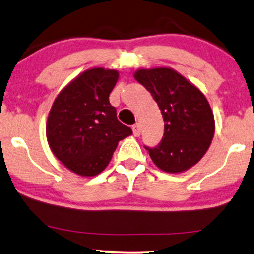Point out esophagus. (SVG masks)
<instances>
[{"label": "esophagus", "instance_id": "1", "mask_svg": "<svg viewBox=\"0 0 254 254\" xmlns=\"http://www.w3.org/2000/svg\"><path fill=\"white\" fill-rule=\"evenodd\" d=\"M132 129H133L134 136H139V135H140V132H141V128H140V125H139V124L133 125Z\"/></svg>", "mask_w": 254, "mask_h": 254}]
</instances>
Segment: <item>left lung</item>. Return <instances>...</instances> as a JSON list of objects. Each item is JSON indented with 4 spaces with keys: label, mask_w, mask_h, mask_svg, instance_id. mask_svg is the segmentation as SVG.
I'll list each match as a JSON object with an SVG mask.
<instances>
[{
    "label": "left lung",
    "mask_w": 254,
    "mask_h": 254,
    "mask_svg": "<svg viewBox=\"0 0 254 254\" xmlns=\"http://www.w3.org/2000/svg\"><path fill=\"white\" fill-rule=\"evenodd\" d=\"M134 79L152 94L165 122L164 136L146 149L166 173H183L201 160L214 136L211 106L198 87L170 67L137 69Z\"/></svg>",
    "instance_id": "1"
}]
</instances>
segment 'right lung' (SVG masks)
Wrapping results in <instances>:
<instances>
[{"label": "right lung", "instance_id": "1", "mask_svg": "<svg viewBox=\"0 0 254 254\" xmlns=\"http://www.w3.org/2000/svg\"><path fill=\"white\" fill-rule=\"evenodd\" d=\"M119 71L90 68L59 93L46 124L49 148L58 160L81 177H95L107 167L120 140L132 129L121 124L109 94Z\"/></svg>", "mask_w": 254, "mask_h": 254}]
</instances>
